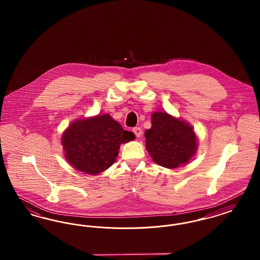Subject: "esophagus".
<instances>
[{"instance_id": "esophagus-1", "label": "esophagus", "mask_w": 260, "mask_h": 260, "mask_svg": "<svg viewBox=\"0 0 260 260\" xmlns=\"http://www.w3.org/2000/svg\"><path fill=\"white\" fill-rule=\"evenodd\" d=\"M133 132L135 133V135H136V137H140V136H142V129L140 128V127H135L134 129H133Z\"/></svg>"}]
</instances>
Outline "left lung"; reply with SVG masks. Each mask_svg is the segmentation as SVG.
I'll list each match as a JSON object with an SVG mask.
<instances>
[{
	"mask_svg": "<svg viewBox=\"0 0 260 260\" xmlns=\"http://www.w3.org/2000/svg\"><path fill=\"white\" fill-rule=\"evenodd\" d=\"M144 136L153 161L168 169L186 165L198 148L193 127L167 112L152 114V126L145 131Z\"/></svg>",
	"mask_w": 260,
	"mask_h": 260,
	"instance_id": "8db88e82",
	"label": "left lung"
}]
</instances>
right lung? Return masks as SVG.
Instances as JSON below:
<instances>
[{"label": "right lung", "mask_w": 260, "mask_h": 260, "mask_svg": "<svg viewBox=\"0 0 260 260\" xmlns=\"http://www.w3.org/2000/svg\"><path fill=\"white\" fill-rule=\"evenodd\" d=\"M135 134L109 114L76 120L61 136L64 156L76 170L88 174L104 172L116 161L121 144L134 140Z\"/></svg>", "instance_id": "obj_1"}]
</instances>
